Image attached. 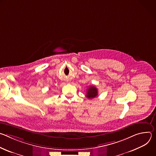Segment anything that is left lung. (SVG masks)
Here are the masks:
<instances>
[{
    "label": "left lung",
    "instance_id": "8db88e82",
    "mask_svg": "<svg viewBox=\"0 0 156 156\" xmlns=\"http://www.w3.org/2000/svg\"><path fill=\"white\" fill-rule=\"evenodd\" d=\"M98 94V89L94 86H89L87 88V90L86 91V96L88 99H92L96 98Z\"/></svg>",
    "mask_w": 156,
    "mask_h": 156
}]
</instances>
